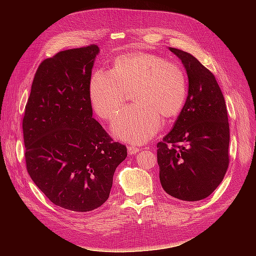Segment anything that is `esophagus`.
<instances>
[{
	"instance_id": "obj_1",
	"label": "esophagus",
	"mask_w": 256,
	"mask_h": 256,
	"mask_svg": "<svg viewBox=\"0 0 256 256\" xmlns=\"http://www.w3.org/2000/svg\"><path fill=\"white\" fill-rule=\"evenodd\" d=\"M127 150H128L129 154H136V152L141 150L140 148H138V147H136V146H128Z\"/></svg>"
}]
</instances>
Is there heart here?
I'll list each match as a JSON object with an SVG mask.
<instances>
[{"label": "heart", "mask_w": 256, "mask_h": 256, "mask_svg": "<svg viewBox=\"0 0 256 256\" xmlns=\"http://www.w3.org/2000/svg\"><path fill=\"white\" fill-rule=\"evenodd\" d=\"M187 92L182 66L145 52L118 56L110 72L96 70L88 85L92 109L104 120L118 115L131 92L134 104L118 116L112 134L132 144H144L156 134L160 118L168 120L180 113Z\"/></svg>", "instance_id": "1"}]
</instances>
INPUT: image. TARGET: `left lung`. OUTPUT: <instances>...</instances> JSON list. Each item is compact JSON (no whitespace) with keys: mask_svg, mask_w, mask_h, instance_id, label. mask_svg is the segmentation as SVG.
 <instances>
[{"mask_svg":"<svg viewBox=\"0 0 256 256\" xmlns=\"http://www.w3.org/2000/svg\"><path fill=\"white\" fill-rule=\"evenodd\" d=\"M188 74V97L172 130L157 144L162 188L175 198L209 196L228 168L230 126L226 100L214 76L190 53L168 48Z\"/></svg>","mask_w":256,"mask_h":256,"instance_id":"1","label":"left lung"}]
</instances>
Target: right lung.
Instances as JSON below:
<instances>
[{"instance_id": "obj_1", "label": "right lung", "mask_w": 256, "mask_h": 256, "mask_svg": "<svg viewBox=\"0 0 256 256\" xmlns=\"http://www.w3.org/2000/svg\"><path fill=\"white\" fill-rule=\"evenodd\" d=\"M96 44L42 62L22 122L28 172L53 204L92 212L109 198L116 168L127 157L92 118L88 85Z\"/></svg>"}]
</instances>
